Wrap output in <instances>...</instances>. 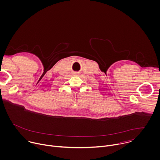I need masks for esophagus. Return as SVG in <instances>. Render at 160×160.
I'll use <instances>...</instances> for the list:
<instances>
[{
  "label": "esophagus",
  "mask_w": 160,
  "mask_h": 160,
  "mask_svg": "<svg viewBox=\"0 0 160 160\" xmlns=\"http://www.w3.org/2000/svg\"><path fill=\"white\" fill-rule=\"evenodd\" d=\"M74 74H75V75H78L80 73H79V72H75Z\"/></svg>",
  "instance_id": "34e87169"
}]
</instances>
